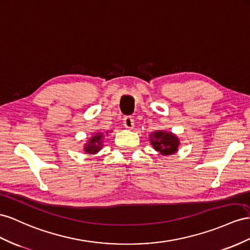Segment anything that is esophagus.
<instances>
[{
  "label": "esophagus",
  "mask_w": 250,
  "mask_h": 250,
  "mask_svg": "<svg viewBox=\"0 0 250 250\" xmlns=\"http://www.w3.org/2000/svg\"><path fill=\"white\" fill-rule=\"evenodd\" d=\"M124 125L125 127H126L127 130H132L133 126H134V119L130 116H126L124 119Z\"/></svg>",
  "instance_id": "esophagus-1"
}]
</instances>
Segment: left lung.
<instances>
[{"label":"left lung","mask_w":250,"mask_h":250,"mask_svg":"<svg viewBox=\"0 0 250 250\" xmlns=\"http://www.w3.org/2000/svg\"><path fill=\"white\" fill-rule=\"evenodd\" d=\"M150 144L162 155H172L178 151L181 143L174 133L158 130L150 134Z\"/></svg>","instance_id":"left-lung-1"}]
</instances>
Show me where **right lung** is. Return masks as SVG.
I'll return each instance as SVG.
<instances>
[{"mask_svg":"<svg viewBox=\"0 0 250 250\" xmlns=\"http://www.w3.org/2000/svg\"><path fill=\"white\" fill-rule=\"evenodd\" d=\"M104 135L102 133H94L92 137L88 138L87 143L83 146V151L87 153V154H96V153H98L102 149V146H104Z\"/></svg>","mask_w":250,"mask_h":250,"instance_id":"obj_1","label":"right lung"}]
</instances>
